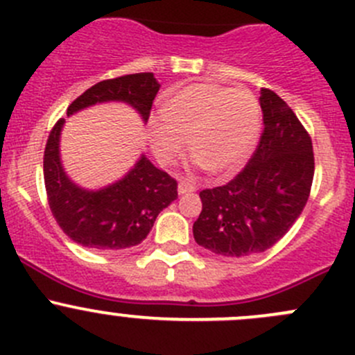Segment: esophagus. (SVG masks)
Returning a JSON list of instances; mask_svg holds the SVG:
<instances>
[{"instance_id": "34e87169", "label": "esophagus", "mask_w": 355, "mask_h": 355, "mask_svg": "<svg viewBox=\"0 0 355 355\" xmlns=\"http://www.w3.org/2000/svg\"><path fill=\"white\" fill-rule=\"evenodd\" d=\"M196 192V187L192 184H187V182H180L178 184V194L184 196V194H192Z\"/></svg>"}]
</instances>
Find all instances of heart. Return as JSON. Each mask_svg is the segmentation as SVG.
<instances>
[{"label": "heart", "mask_w": 355, "mask_h": 355, "mask_svg": "<svg viewBox=\"0 0 355 355\" xmlns=\"http://www.w3.org/2000/svg\"><path fill=\"white\" fill-rule=\"evenodd\" d=\"M261 130V106L244 89L192 84L168 96L163 114L149 121L156 159L171 164L189 148L194 164L214 175L241 170L252 155Z\"/></svg>", "instance_id": "1"}]
</instances>
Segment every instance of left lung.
<instances>
[{
    "mask_svg": "<svg viewBox=\"0 0 355 355\" xmlns=\"http://www.w3.org/2000/svg\"><path fill=\"white\" fill-rule=\"evenodd\" d=\"M264 130L247 166L223 187L200 192L196 242L225 257L264 252L290 230L309 199L313 142L287 103L261 89Z\"/></svg>",
    "mask_w": 355,
    "mask_h": 355,
    "instance_id": "obj_1",
    "label": "left lung"
}]
</instances>
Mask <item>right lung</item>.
Returning <instances> with one entry per match:
<instances>
[{
  "instance_id": "add662e5",
  "label": "right lung",
  "mask_w": 355,
  "mask_h": 355,
  "mask_svg": "<svg viewBox=\"0 0 355 355\" xmlns=\"http://www.w3.org/2000/svg\"><path fill=\"white\" fill-rule=\"evenodd\" d=\"M159 87L155 73H132L98 82L68 106L67 116L101 103H125L146 123ZM63 125L62 118L53 127L44 151L46 192L62 230L87 249L120 250L141 244L157 214L177 199V182L141 155L120 180L101 189L80 187L68 177L62 163Z\"/></svg>"
}]
</instances>
